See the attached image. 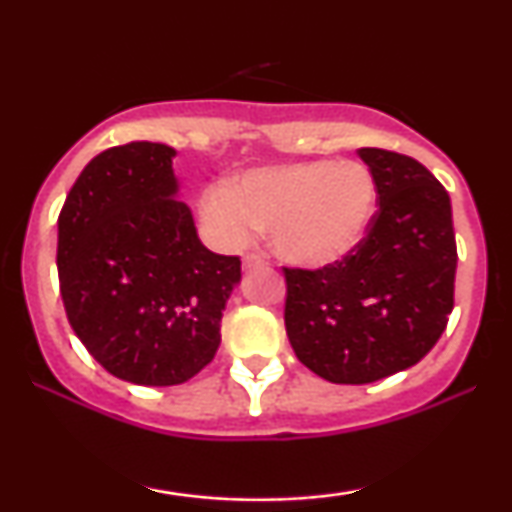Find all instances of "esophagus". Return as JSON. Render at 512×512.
I'll use <instances>...</instances> for the list:
<instances>
[{"label":"esophagus","mask_w":512,"mask_h":512,"mask_svg":"<svg viewBox=\"0 0 512 512\" xmlns=\"http://www.w3.org/2000/svg\"><path fill=\"white\" fill-rule=\"evenodd\" d=\"M264 264H267V260H264V257H260V255H248L243 260V267L245 269H255V267H264Z\"/></svg>","instance_id":"1"}]
</instances>
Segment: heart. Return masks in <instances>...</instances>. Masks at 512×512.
I'll use <instances>...</instances> for the list:
<instances>
[{
	"label": "heart",
	"mask_w": 512,
	"mask_h": 512,
	"mask_svg": "<svg viewBox=\"0 0 512 512\" xmlns=\"http://www.w3.org/2000/svg\"><path fill=\"white\" fill-rule=\"evenodd\" d=\"M378 204V187L363 163L305 161L240 173L228 187L199 199L211 243L238 250L269 233V245L296 267H325L356 250Z\"/></svg>",
	"instance_id": "obj_1"
}]
</instances>
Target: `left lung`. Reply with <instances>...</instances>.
<instances>
[{"label":"left lung","instance_id":"obj_1","mask_svg":"<svg viewBox=\"0 0 512 512\" xmlns=\"http://www.w3.org/2000/svg\"><path fill=\"white\" fill-rule=\"evenodd\" d=\"M378 187L366 238L342 262L284 269L286 334L298 361L337 385L419 363L448 325L457 245L445 187L414 158L358 149Z\"/></svg>","mask_w":512,"mask_h":512}]
</instances>
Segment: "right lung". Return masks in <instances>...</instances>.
Wrapping results in <instances>:
<instances>
[{
	"mask_svg": "<svg viewBox=\"0 0 512 512\" xmlns=\"http://www.w3.org/2000/svg\"><path fill=\"white\" fill-rule=\"evenodd\" d=\"M175 149L113 146L81 170L57 219L69 325L88 354L134 385L187 383L221 344L238 257L216 255L180 202Z\"/></svg>",
	"mask_w": 512,
	"mask_h": 512,
	"instance_id": "1",
	"label": "right lung"
}]
</instances>
